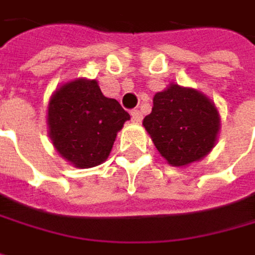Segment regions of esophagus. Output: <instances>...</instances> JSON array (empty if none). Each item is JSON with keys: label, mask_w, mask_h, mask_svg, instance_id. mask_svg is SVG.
Here are the masks:
<instances>
[{"label": "esophagus", "mask_w": 255, "mask_h": 255, "mask_svg": "<svg viewBox=\"0 0 255 255\" xmlns=\"http://www.w3.org/2000/svg\"><path fill=\"white\" fill-rule=\"evenodd\" d=\"M131 118H132V121H134L135 124H138V123H141V120H143V114H141L138 109H134V111H131Z\"/></svg>", "instance_id": "esophagus-1"}]
</instances>
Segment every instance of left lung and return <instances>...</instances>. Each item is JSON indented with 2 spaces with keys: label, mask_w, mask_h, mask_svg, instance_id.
I'll list each match as a JSON object with an SVG mask.
<instances>
[{
  "label": "left lung",
  "mask_w": 255,
  "mask_h": 255,
  "mask_svg": "<svg viewBox=\"0 0 255 255\" xmlns=\"http://www.w3.org/2000/svg\"><path fill=\"white\" fill-rule=\"evenodd\" d=\"M143 126L169 165L187 166L215 147L220 118L207 96L196 89L171 84L154 95Z\"/></svg>",
  "instance_id": "8db88e82"
}]
</instances>
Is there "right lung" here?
I'll return each mask as SVG.
<instances>
[{"label": "right lung", "mask_w": 255, "mask_h": 255, "mask_svg": "<svg viewBox=\"0 0 255 255\" xmlns=\"http://www.w3.org/2000/svg\"><path fill=\"white\" fill-rule=\"evenodd\" d=\"M129 120L115 99L104 96L96 80L77 79L62 84L48 105L49 137L59 154L76 168L105 162L117 132Z\"/></svg>", "instance_id": "1"}]
</instances>
